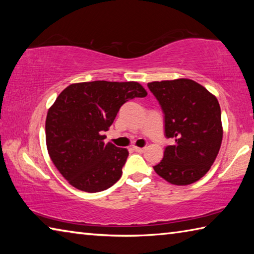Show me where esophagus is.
<instances>
[{
    "instance_id": "1",
    "label": "esophagus",
    "mask_w": 254,
    "mask_h": 254,
    "mask_svg": "<svg viewBox=\"0 0 254 254\" xmlns=\"http://www.w3.org/2000/svg\"><path fill=\"white\" fill-rule=\"evenodd\" d=\"M133 149H134V151H136V152H143L145 149V147H143V148H139V147H133Z\"/></svg>"
}]
</instances>
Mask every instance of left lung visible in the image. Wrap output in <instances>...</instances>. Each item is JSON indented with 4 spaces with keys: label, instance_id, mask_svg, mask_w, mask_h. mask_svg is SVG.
<instances>
[{
    "label": "left lung",
    "instance_id": "obj_1",
    "mask_svg": "<svg viewBox=\"0 0 254 254\" xmlns=\"http://www.w3.org/2000/svg\"><path fill=\"white\" fill-rule=\"evenodd\" d=\"M163 113L167 139L156 173L174 185L197 182L209 170L220 151L223 130L217 98L191 79L152 81L148 84Z\"/></svg>",
    "mask_w": 254,
    "mask_h": 254
}]
</instances>
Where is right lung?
Wrapping results in <instances>:
<instances>
[{"instance_id":"1","label":"right lung","mask_w":254,"mask_h":254,"mask_svg":"<svg viewBox=\"0 0 254 254\" xmlns=\"http://www.w3.org/2000/svg\"><path fill=\"white\" fill-rule=\"evenodd\" d=\"M139 83L95 80L71 84L59 94L46 120L49 156L71 186L98 192L122 176L128 151L104 143L121 106L134 97H145Z\"/></svg>"}]
</instances>
